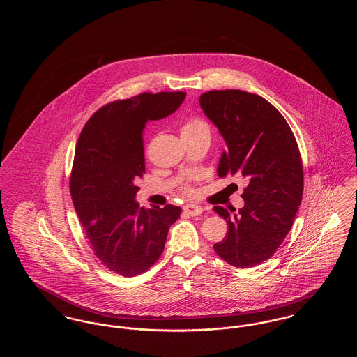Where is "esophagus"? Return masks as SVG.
Segmentation results:
<instances>
[{"instance_id":"1","label":"esophagus","mask_w":357,"mask_h":357,"mask_svg":"<svg viewBox=\"0 0 357 357\" xmlns=\"http://www.w3.org/2000/svg\"><path fill=\"white\" fill-rule=\"evenodd\" d=\"M185 213L191 215V217H195V215L202 214L204 208L201 206H197V204H187V206H185Z\"/></svg>"}]
</instances>
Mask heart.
I'll return each instance as SVG.
<instances>
[{"mask_svg": "<svg viewBox=\"0 0 357 357\" xmlns=\"http://www.w3.org/2000/svg\"><path fill=\"white\" fill-rule=\"evenodd\" d=\"M199 134H208V127L202 120L191 119L182 126L181 135H199Z\"/></svg>", "mask_w": 357, "mask_h": 357, "instance_id": "heart-1", "label": "heart"}]
</instances>
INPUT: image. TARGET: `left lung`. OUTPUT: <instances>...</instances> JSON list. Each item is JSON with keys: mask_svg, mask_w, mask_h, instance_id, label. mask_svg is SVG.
Wrapping results in <instances>:
<instances>
[{"mask_svg": "<svg viewBox=\"0 0 357 357\" xmlns=\"http://www.w3.org/2000/svg\"><path fill=\"white\" fill-rule=\"evenodd\" d=\"M199 105L226 143L218 176L239 174L249 181L242 194L245 204L237 213L214 207L229 226L214 250L233 266L252 268L280 248L301 204L304 174L298 146L287 120L258 95L210 91L201 95Z\"/></svg>", "mask_w": 357, "mask_h": 357, "instance_id": "1", "label": "left lung"}]
</instances>
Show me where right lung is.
Instances as JSON below:
<instances>
[{"label": "right lung", "instance_id": "right-lung-1", "mask_svg": "<svg viewBox=\"0 0 357 357\" xmlns=\"http://www.w3.org/2000/svg\"><path fill=\"white\" fill-rule=\"evenodd\" d=\"M185 98V92H159L109 102L79 137L70 176L75 210L96 257L124 277L153 266L181 217L179 206L139 207L136 182L146 172V124L174 114Z\"/></svg>", "mask_w": 357, "mask_h": 357}]
</instances>
